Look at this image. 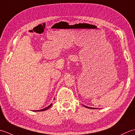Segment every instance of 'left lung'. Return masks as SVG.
I'll list each match as a JSON object with an SVG mask.
<instances>
[{"mask_svg":"<svg viewBox=\"0 0 135 135\" xmlns=\"http://www.w3.org/2000/svg\"><path fill=\"white\" fill-rule=\"evenodd\" d=\"M84 106H85V107H86V108H91V109H95L94 108H91V107H87V106H86V105H84Z\"/></svg>","mask_w":135,"mask_h":135,"instance_id":"left-lung-1","label":"left lung"}]
</instances>
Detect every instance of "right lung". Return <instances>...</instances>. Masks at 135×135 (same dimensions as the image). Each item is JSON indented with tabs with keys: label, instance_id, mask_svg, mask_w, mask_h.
<instances>
[{
	"label": "right lung",
	"instance_id": "add662e5",
	"mask_svg": "<svg viewBox=\"0 0 135 135\" xmlns=\"http://www.w3.org/2000/svg\"><path fill=\"white\" fill-rule=\"evenodd\" d=\"M51 105H52V104H50L49 105L47 106V107H46V108H44V109H42V110H34L33 111H45V110H47L48 108H49Z\"/></svg>",
	"mask_w": 135,
	"mask_h": 135
}]
</instances>
